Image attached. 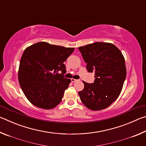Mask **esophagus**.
Returning a JSON list of instances; mask_svg holds the SVG:
<instances>
[{
  "mask_svg": "<svg viewBox=\"0 0 146 146\" xmlns=\"http://www.w3.org/2000/svg\"><path fill=\"white\" fill-rule=\"evenodd\" d=\"M71 82H76V80H76V79H75V78H71Z\"/></svg>",
  "mask_w": 146,
  "mask_h": 146,
  "instance_id": "obj_1",
  "label": "esophagus"
}]
</instances>
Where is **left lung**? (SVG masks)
<instances>
[{"label": "left lung", "mask_w": 146, "mask_h": 146, "mask_svg": "<svg viewBox=\"0 0 146 146\" xmlns=\"http://www.w3.org/2000/svg\"><path fill=\"white\" fill-rule=\"evenodd\" d=\"M87 63L88 72H95V82L82 81L84 88L79 91L86 108L99 111L109 107L117 99L126 76L125 59L114 44L95 42L78 48Z\"/></svg>", "instance_id": "1"}]
</instances>
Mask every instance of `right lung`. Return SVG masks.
I'll return each instance as SVG.
<instances>
[{"label": "right lung", "mask_w": 146, "mask_h": 146, "mask_svg": "<svg viewBox=\"0 0 146 146\" xmlns=\"http://www.w3.org/2000/svg\"><path fill=\"white\" fill-rule=\"evenodd\" d=\"M74 49L40 42L24 50L18 79L24 94L32 104L51 110L60 104L71 82L70 79L63 76L66 72L64 62ZM60 71L62 73L59 74Z\"/></svg>", "instance_id": "add662e5"}]
</instances>
